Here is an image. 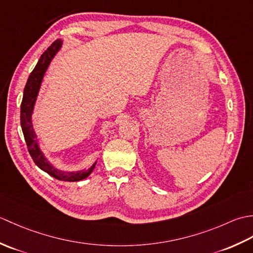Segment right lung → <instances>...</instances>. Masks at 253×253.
Returning a JSON list of instances; mask_svg holds the SVG:
<instances>
[{
    "instance_id": "right-lung-1",
    "label": "right lung",
    "mask_w": 253,
    "mask_h": 253,
    "mask_svg": "<svg viewBox=\"0 0 253 253\" xmlns=\"http://www.w3.org/2000/svg\"><path fill=\"white\" fill-rule=\"evenodd\" d=\"M63 44L64 41L61 39L53 42L47 47V50L41 55L40 60L38 61L36 67L34 68V71L29 75L24 89L23 101H21L20 106V125L21 129H23L27 147H28V151L38 168L58 180L79 181L87 178L92 173L98 161H95L90 168L79 170H63L57 169L55 165H53L50 162V160L46 158L44 152L42 151L39 140H38V135L35 130L34 125H32V114H34L35 105L38 95H39L42 80H43L46 69L49 68L52 60L57 54L58 51L62 49Z\"/></svg>"
}]
</instances>
